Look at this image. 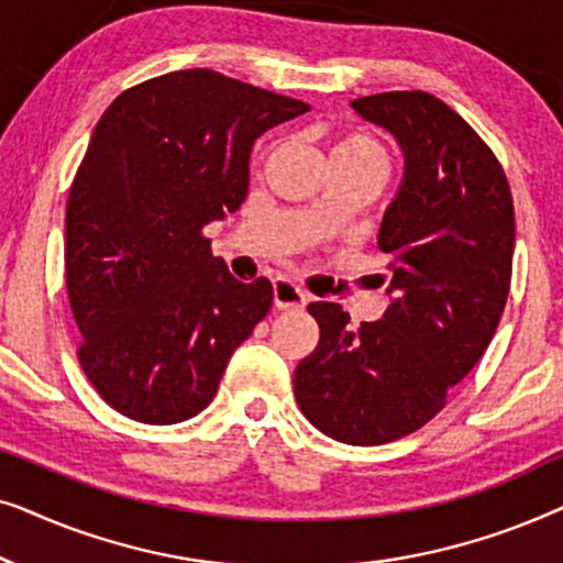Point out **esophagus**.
Returning <instances> with one entry per match:
<instances>
[{
	"label": "esophagus",
	"instance_id": "esophagus-1",
	"mask_svg": "<svg viewBox=\"0 0 563 563\" xmlns=\"http://www.w3.org/2000/svg\"><path fill=\"white\" fill-rule=\"evenodd\" d=\"M307 297L305 291L291 284L289 279H276L274 282V307L276 310H305Z\"/></svg>",
	"mask_w": 563,
	"mask_h": 563
}]
</instances>
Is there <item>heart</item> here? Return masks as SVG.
<instances>
[{"mask_svg": "<svg viewBox=\"0 0 563 563\" xmlns=\"http://www.w3.org/2000/svg\"><path fill=\"white\" fill-rule=\"evenodd\" d=\"M333 158H368L384 164L382 148L374 141H368L366 135H343L333 145Z\"/></svg>", "mask_w": 563, "mask_h": 563, "instance_id": "heart-1", "label": "heart"}]
</instances>
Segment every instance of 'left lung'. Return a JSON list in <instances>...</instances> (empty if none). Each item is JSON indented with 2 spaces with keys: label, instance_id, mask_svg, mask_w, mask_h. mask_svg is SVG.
<instances>
[{
  "label": "left lung",
  "instance_id": "obj_1",
  "mask_svg": "<svg viewBox=\"0 0 563 563\" xmlns=\"http://www.w3.org/2000/svg\"><path fill=\"white\" fill-rule=\"evenodd\" d=\"M351 107L405 153L376 238L391 302L358 330L341 305L307 307L320 341L299 361L295 397L320 433L382 445L435 418L487 351L510 291L515 210L495 153L438 97L387 91Z\"/></svg>",
  "mask_w": 563,
  "mask_h": 563
}]
</instances>
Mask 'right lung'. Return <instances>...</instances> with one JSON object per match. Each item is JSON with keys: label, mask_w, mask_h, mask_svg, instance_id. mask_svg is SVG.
Segmentation results:
<instances>
[{"label": "right lung", "mask_w": 563, "mask_h": 563, "mask_svg": "<svg viewBox=\"0 0 563 563\" xmlns=\"http://www.w3.org/2000/svg\"><path fill=\"white\" fill-rule=\"evenodd\" d=\"M307 110L187 68L122 91L97 122L66 205V287L84 374L125 418H195L266 318L272 282H238L202 230L243 205L256 137Z\"/></svg>", "instance_id": "1"}]
</instances>
